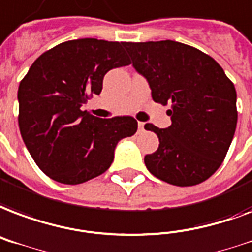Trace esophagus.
I'll return each mask as SVG.
<instances>
[{"instance_id": "esophagus-1", "label": "esophagus", "mask_w": 252, "mask_h": 252, "mask_svg": "<svg viewBox=\"0 0 252 252\" xmlns=\"http://www.w3.org/2000/svg\"><path fill=\"white\" fill-rule=\"evenodd\" d=\"M137 126H139V130H143L144 129V123L139 122V123H137Z\"/></svg>"}]
</instances>
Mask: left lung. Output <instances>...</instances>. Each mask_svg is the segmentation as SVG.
<instances>
[{
  "instance_id": "obj_1",
  "label": "left lung",
  "mask_w": 252,
  "mask_h": 252,
  "mask_svg": "<svg viewBox=\"0 0 252 252\" xmlns=\"http://www.w3.org/2000/svg\"><path fill=\"white\" fill-rule=\"evenodd\" d=\"M132 66L147 79L156 103L172 104V126L145 129L160 145L144 157L148 170L176 186L213 176L226 157L237 128V91L207 54L176 41L126 42Z\"/></svg>"
}]
</instances>
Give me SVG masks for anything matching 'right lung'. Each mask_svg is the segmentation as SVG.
Masks as SVG:
<instances>
[{
  "label": "right lung",
  "instance_id": "add662e5",
  "mask_svg": "<svg viewBox=\"0 0 252 252\" xmlns=\"http://www.w3.org/2000/svg\"><path fill=\"white\" fill-rule=\"evenodd\" d=\"M124 43L83 38L63 42L32 63L18 88L21 136L54 181L78 185L111 166L115 148L137 130L132 116L100 119L82 107L99 95L104 75L128 66Z\"/></svg>",
  "mask_w": 252,
  "mask_h": 252
}]
</instances>
